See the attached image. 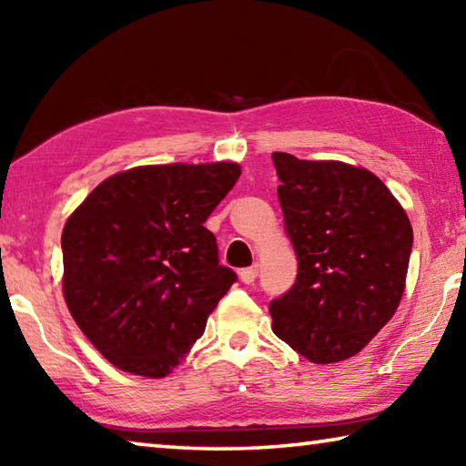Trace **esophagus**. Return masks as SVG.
Here are the masks:
<instances>
[{
	"label": "esophagus",
	"instance_id": "1",
	"mask_svg": "<svg viewBox=\"0 0 466 466\" xmlns=\"http://www.w3.org/2000/svg\"><path fill=\"white\" fill-rule=\"evenodd\" d=\"M257 273H258L257 265H255V267H247V269H240V279H242V283H247V286H250V283L257 279Z\"/></svg>",
	"mask_w": 466,
	"mask_h": 466
}]
</instances>
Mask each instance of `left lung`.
<instances>
[{"mask_svg":"<svg viewBox=\"0 0 466 466\" xmlns=\"http://www.w3.org/2000/svg\"><path fill=\"white\" fill-rule=\"evenodd\" d=\"M283 226L298 278L273 299V333L312 364L364 350L397 312L413 228L374 172L339 160L273 152Z\"/></svg>","mask_w":466,"mask_h":466,"instance_id":"8db88e82","label":"left lung"}]
</instances>
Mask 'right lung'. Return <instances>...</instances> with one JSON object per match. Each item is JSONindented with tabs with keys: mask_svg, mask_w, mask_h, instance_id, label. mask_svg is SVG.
Returning a JSON list of instances; mask_svg holds the SVG:
<instances>
[{
	"mask_svg": "<svg viewBox=\"0 0 466 466\" xmlns=\"http://www.w3.org/2000/svg\"><path fill=\"white\" fill-rule=\"evenodd\" d=\"M240 164H149L108 177L61 234L63 298L115 368L164 378L236 281L205 228Z\"/></svg>",
	"mask_w": 466,
	"mask_h": 466,
	"instance_id": "add662e5",
	"label": "right lung"
}]
</instances>
